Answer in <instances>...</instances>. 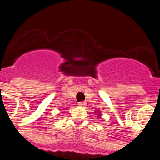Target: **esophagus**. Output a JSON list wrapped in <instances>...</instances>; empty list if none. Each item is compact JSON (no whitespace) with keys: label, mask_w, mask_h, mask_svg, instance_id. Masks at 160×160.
<instances>
[{"label":"esophagus","mask_w":160,"mask_h":160,"mask_svg":"<svg viewBox=\"0 0 160 160\" xmlns=\"http://www.w3.org/2000/svg\"><path fill=\"white\" fill-rule=\"evenodd\" d=\"M86 104H87V102H78V105L81 106V107H84Z\"/></svg>","instance_id":"1"}]
</instances>
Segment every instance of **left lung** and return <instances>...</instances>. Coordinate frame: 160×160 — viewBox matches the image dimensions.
Here are the masks:
<instances>
[{"label": "left lung", "instance_id": "obj_1", "mask_svg": "<svg viewBox=\"0 0 160 160\" xmlns=\"http://www.w3.org/2000/svg\"><path fill=\"white\" fill-rule=\"evenodd\" d=\"M99 115H100V114H98V116H99Z\"/></svg>", "mask_w": 160, "mask_h": 160}]
</instances>
